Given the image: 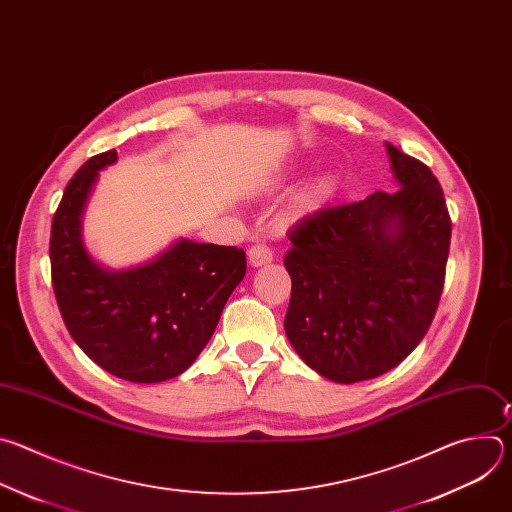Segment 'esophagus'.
Segmentation results:
<instances>
[{
	"label": "esophagus",
	"mask_w": 512,
	"mask_h": 512,
	"mask_svg": "<svg viewBox=\"0 0 512 512\" xmlns=\"http://www.w3.org/2000/svg\"><path fill=\"white\" fill-rule=\"evenodd\" d=\"M247 257H249L251 267H261V265L273 261V251L265 243H257V245L249 247Z\"/></svg>",
	"instance_id": "obj_1"
}]
</instances>
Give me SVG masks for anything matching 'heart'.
<instances>
[{"label": "heart", "mask_w": 512, "mask_h": 512, "mask_svg": "<svg viewBox=\"0 0 512 512\" xmlns=\"http://www.w3.org/2000/svg\"><path fill=\"white\" fill-rule=\"evenodd\" d=\"M332 190H334L332 178L322 176V178H318V180L304 192L302 204H304L306 208H316V206H320L322 202H326V200L330 198Z\"/></svg>", "instance_id": "heart-1"}]
</instances>
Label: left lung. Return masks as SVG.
<instances>
[{
  "label": "left lung",
  "mask_w": 512,
  "mask_h": 512,
  "mask_svg": "<svg viewBox=\"0 0 512 512\" xmlns=\"http://www.w3.org/2000/svg\"><path fill=\"white\" fill-rule=\"evenodd\" d=\"M399 190L326 206L289 231L285 334L336 383L385 375L427 334L442 298L452 221L440 182L387 143Z\"/></svg>",
  "instance_id": "obj_1"
}]
</instances>
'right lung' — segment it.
<instances>
[{"instance_id":"right-lung-1","label":"right lung","mask_w":512,"mask_h":512,"mask_svg":"<svg viewBox=\"0 0 512 512\" xmlns=\"http://www.w3.org/2000/svg\"><path fill=\"white\" fill-rule=\"evenodd\" d=\"M115 160V150L93 156L64 188L50 231L52 287L72 340L101 369L160 383L182 375L208 344L247 257L180 239L141 267H101L83 245L81 218L99 170Z\"/></svg>"}]
</instances>
